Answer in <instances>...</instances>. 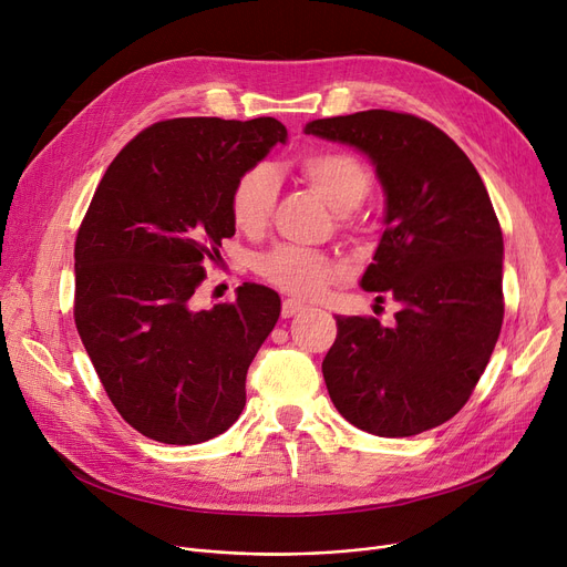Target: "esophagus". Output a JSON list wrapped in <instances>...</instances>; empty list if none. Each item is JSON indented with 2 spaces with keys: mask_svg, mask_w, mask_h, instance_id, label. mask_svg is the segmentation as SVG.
Returning <instances> with one entry per match:
<instances>
[{
  "mask_svg": "<svg viewBox=\"0 0 567 567\" xmlns=\"http://www.w3.org/2000/svg\"><path fill=\"white\" fill-rule=\"evenodd\" d=\"M301 310H306V306L301 303V301H296V299H285L282 301V317L287 319V317H293L296 312H301Z\"/></svg>",
  "mask_w": 567,
  "mask_h": 567,
  "instance_id": "34e87169",
  "label": "esophagus"
}]
</instances>
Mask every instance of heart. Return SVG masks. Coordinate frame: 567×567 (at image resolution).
I'll list each match as a JSON object with an SVG mask.
<instances>
[{"instance_id": "heart-1", "label": "heart", "mask_w": 567, "mask_h": 567, "mask_svg": "<svg viewBox=\"0 0 567 567\" xmlns=\"http://www.w3.org/2000/svg\"><path fill=\"white\" fill-rule=\"evenodd\" d=\"M299 172L303 182L338 214L359 208L372 186L365 165L342 152H312L301 158ZM276 197L274 169L264 165L248 169L238 176L229 197L234 225L246 234H259L274 214ZM255 268L264 280L299 296H319L342 276V268L333 259L296 246H280L257 257Z\"/></svg>"}]
</instances>
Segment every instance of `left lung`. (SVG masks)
Segmentation results:
<instances>
[{
    "mask_svg": "<svg viewBox=\"0 0 567 567\" xmlns=\"http://www.w3.org/2000/svg\"><path fill=\"white\" fill-rule=\"evenodd\" d=\"M306 133L359 148L374 165L385 229L361 287L402 306L393 326L336 317L326 389L351 425L377 436L443 425L471 398L503 323V234L483 178L449 135L413 114L315 118Z\"/></svg>",
    "mask_w": 567,
    "mask_h": 567,
    "instance_id": "left-lung-1",
    "label": "left lung"
}]
</instances>
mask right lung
<instances>
[{
	"label": "right lung",
	"mask_w": 567,
	"mask_h": 567,
	"mask_svg": "<svg viewBox=\"0 0 567 567\" xmlns=\"http://www.w3.org/2000/svg\"><path fill=\"white\" fill-rule=\"evenodd\" d=\"M287 140L274 116L167 118L110 163L75 238V326L107 398L140 434L193 445L229 430L280 296L244 282L234 303L190 299L234 236L238 176Z\"/></svg>",
	"instance_id": "right-lung-1"
}]
</instances>
